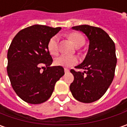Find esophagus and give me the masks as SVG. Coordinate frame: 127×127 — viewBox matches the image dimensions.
Here are the masks:
<instances>
[{"mask_svg":"<svg viewBox=\"0 0 127 127\" xmlns=\"http://www.w3.org/2000/svg\"><path fill=\"white\" fill-rule=\"evenodd\" d=\"M64 71H65V73H69V69H68V68H64Z\"/></svg>","mask_w":127,"mask_h":127,"instance_id":"34e87169","label":"esophagus"}]
</instances>
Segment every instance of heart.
Segmentation results:
<instances>
[{
	"instance_id": "b5f03b06",
	"label": "heart",
	"mask_w": 127,
	"mask_h": 127,
	"mask_svg": "<svg viewBox=\"0 0 127 127\" xmlns=\"http://www.w3.org/2000/svg\"><path fill=\"white\" fill-rule=\"evenodd\" d=\"M68 38L73 43L76 47H80L85 44V39L80 33L73 32L68 35ZM47 50L52 55H57L59 52V38L54 35L50 38L47 43ZM77 63V59L75 57H68L60 55L54 59V64L63 67H70Z\"/></svg>"
}]
</instances>
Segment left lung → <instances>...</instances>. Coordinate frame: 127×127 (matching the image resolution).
<instances>
[{"instance_id":"left-lung-1","label":"left lung","mask_w":127,"mask_h":127,"mask_svg":"<svg viewBox=\"0 0 127 127\" xmlns=\"http://www.w3.org/2000/svg\"><path fill=\"white\" fill-rule=\"evenodd\" d=\"M72 29L85 34L89 45L85 59L75 66L85 71L70 70L74 80L70 90L78 101L92 103L104 95L113 82L117 64L115 45L108 34L100 28L80 25Z\"/></svg>"}]
</instances>
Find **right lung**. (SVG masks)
I'll list each match as a JSON object with an SVG mask.
<instances>
[{
  "instance_id": "right-lung-1",
  "label": "right lung",
  "mask_w": 127,
  "mask_h": 127,
  "mask_svg": "<svg viewBox=\"0 0 127 127\" xmlns=\"http://www.w3.org/2000/svg\"><path fill=\"white\" fill-rule=\"evenodd\" d=\"M61 29L33 25L20 31L10 44L7 75L14 92L26 103L47 101L56 82L64 75L62 66H51L53 60L47 50L50 39Z\"/></svg>"
}]
</instances>
